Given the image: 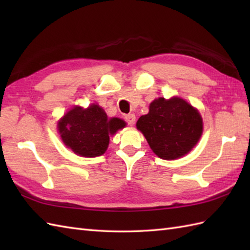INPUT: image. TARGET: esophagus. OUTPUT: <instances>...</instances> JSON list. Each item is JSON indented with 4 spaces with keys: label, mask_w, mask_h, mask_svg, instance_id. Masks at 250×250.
Listing matches in <instances>:
<instances>
[{
    "label": "esophagus",
    "mask_w": 250,
    "mask_h": 250,
    "mask_svg": "<svg viewBox=\"0 0 250 250\" xmlns=\"http://www.w3.org/2000/svg\"><path fill=\"white\" fill-rule=\"evenodd\" d=\"M125 121L128 122V125H133L134 124H135V115H133V114H129V115H126L125 117Z\"/></svg>",
    "instance_id": "1"
}]
</instances>
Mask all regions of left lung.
<instances>
[{
	"mask_svg": "<svg viewBox=\"0 0 250 250\" xmlns=\"http://www.w3.org/2000/svg\"><path fill=\"white\" fill-rule=\"evenodd\" d=\"M139 129L152 151L164 160L188 153L203 131L199 111L180 98H159L149 105V113L140 117Z\"/></svg>",
	"mask_w": 250,
	"mask_h": 250,
	"instance_id": "1",
	"label": "left lung"
}]
</instances>
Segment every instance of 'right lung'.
I'll return each mask as SVG.
<instances>
[{
    "label": "right lung",
    "instance_id": "right-lung-1",
    "mask_svg": "<svg viewBox=\"0 0 250 250\" xmlns=\"http://www.w3.org/2000/svg\"><path fill=\"white\" fill-rule=\"evenodd\" d=\"M119 118L108 119L103 108L92 104L87 109L79 106L72 108L58 124L63 143L82 157L103 155L108 147L109 135L125 128Z\"/></svg>",
    "mask_w": 250,
    "mask_h": 250
}]
</instances>
